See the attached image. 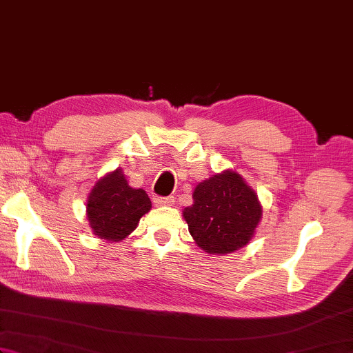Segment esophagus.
Returning a JSON list of instances; mask_svg holds the SVG:
<instances>
[{
  "label": "esophagus",
  "instance_id": "esophagus-1",
  "mask_svg": "<svg viewBox=\"0 0 353 353\" xmlns=\"http://www.w3.org/2000/svg\"><path fill=\"white\" fill-rule=\"evenodd\" d=\"M154 205L157 206H171L172 203H174V197L170 196V197H154L153 199Z\"/></svg>",
  "mask_w": 353,
  "mask_h": 353
}]
</instances>
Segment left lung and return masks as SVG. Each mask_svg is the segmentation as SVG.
Masks as SVG:
<instances>
[{"instance_id": "8db88e82", "label": "left lung", "mask_w": 353, "mask_h": 353, "mask_svg": "<svg viewBox=\"0 0 353 353\" xmlns=\"http://www.w3.org/2000/svg\"><path fill=\"white\" fill-rule=\"evenodd\" d=\"M183 219L194 241L208 253L226 254L250 243L262 216L254 192L236 171L226 170L200 182Z\"/></svg>"}]
</instances>
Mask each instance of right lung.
Segmentation results:
<instances>
[{"label": "right lung", "mask_w": 353, "mask_h": 353, "mask_svg": "<svg viewBox=\"0 0 353 353\" xmlns=\"http://www.w3.org/2000/svg\"><path fill=\"white\" fill-rule=\"evenodd\" d=\"M152 209L147 192L134 190L121 168L108 172L88 196L86 216L94 235L108 241H121L137 229L141 216Z\"/></svg>", "instance_id": "1"}]
</instances>
